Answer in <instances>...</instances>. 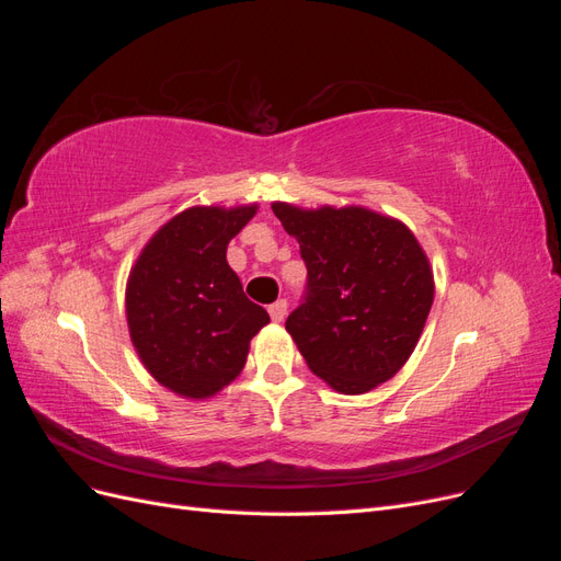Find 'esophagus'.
Masks as SVG:
<instances>
[{"label":"esophagus","instance_id":"esophagus-1","mask_svg":"<svg viewBox=\"0 0 561 561\" xmlns=\"http://www.w3.org/2000/svg\"><path fill=\"white\" fill-rule=\"evenodd\" d=\"M268 316H271V320H274V322H283L285 316H287V301H285V299H278V301L271 304V307H268Z\"/></svg>","mask_w":561,"mask_h":561}]
</instances>
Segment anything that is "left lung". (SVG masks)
Here are the masks:
<instances>
[{
    "mask_svg": "<svg viewBox=\"0 0 561 561\" xmlns=\"http://www.w3.org/2000/svg\"><path fill=\"white\" fill-rule=\"evenodd\" d=\"M307 264V295L287 316L309 369L360 396L410 360L433 307L435 283L416 236L360 206L304 210L271 203Z\"/></svg>",
    "mask_w": 561,
    "mask_h": 561,
    "instance_id": "obj_1",
    "label": "left lung"
}]
</instances>
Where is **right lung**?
<instances>
[{
    "instance_id": "obj_1",
    "label": "right lung",
    "mask_w": 561,
    "mask_h": 561,
    "mask_svg": "<svg viewBox=\"0 0 561 561\" xmlns=\"http://www.w3.org/2000/svg\"><path fill=\"white\" fill-rule=\"evenodd\" d=\"M254 206H194L142 248L126 285L130 342L161 386L203 400L241 375L268 313L245 297L227 245Z\"/></svg>"
}]
</instances>
